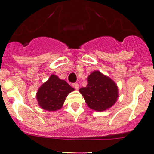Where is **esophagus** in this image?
<instances>
[{"mask_svg": "<svg viewBox=\"0 0 154 154\" xmlns=\"http://www.w3.org/2000/svg\"><path fill=\"white\" fill-rule=\"evenodd\" d=\"M73 87H74V88H75V89H78L79 88V85H78V83H73Z\"/></svg>", "mask_w": 154, "mask_h": 154, "instance_id": "1", "label": "esophagus"}]
</instances>
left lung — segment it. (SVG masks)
Masks as SVG:
<instances>
[{"label": "left lung", "mask_w": 154, "mask_h": 154, "mask_svg": "<svg viewBox=\"0 0 154 154\" xmlns=\"http://www.w3.org/2000/svg\"><path fill=\"white\" fill-rule=\"evenodd\" d=\"M87 106L97 112L108 109L116 103L119 88L114 80L99 71L91 72L87 77V86L79 90Z\"/></svg>", "instance_id": "obj_1"}]
</instances>
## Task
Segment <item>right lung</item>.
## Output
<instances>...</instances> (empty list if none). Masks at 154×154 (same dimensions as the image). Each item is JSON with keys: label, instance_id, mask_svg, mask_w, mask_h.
Returning <instances> with one entry per match:
<instances>
[{"label": "right lung", "instance_id": "1", "mask_svg": "<svg viewBox=\"0 0 154 154\" xmlns=\"http://www.w3.org/2000/svg\"><path fill=\"white\" fill-rule=\"evenodd\" d=\"M74 90L64 80L55 74H51L49 79L38 88L36 100L42 109L54 112L63 106L66 97Z\"/></svg>", "mask_w": 154, "mask_h": 154}]
</instances>
